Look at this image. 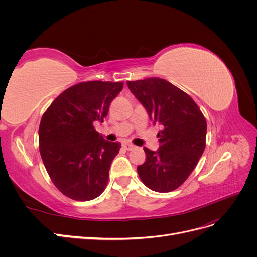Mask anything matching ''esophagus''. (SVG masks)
<instances>
[{
    "mask_svg": "<svg viewBox=\"0 0 257 257\" xmlns=\"http://www.w3.org/2000/svg\"><path fill=\"white\" fill-rule=\"evenodd\" d=\"M123 148L125 150H128V151H131V150H133L134 148H135V146H133V145H131V144H127V143H125V144H123Z\"/></svg>",
    "mask_w": 257,
    "mask_h": 257,
    "instance_id": "esophagus-1",
    "label": "esophagus"
}]
</instances>
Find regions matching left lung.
Here are the masks:
<instances>
[{
	"label": "left lung",
	"mask_w": 257,
	"mask_h": 257,
	"mask_svg": "<svg viewBox=\"0 0 257 257\" xmlns=\"http://www.w3.org/2000/svg\"><path fill=\"white\" fill-rule=\"evenodd\" d=\"M128 89L162 130L157 151L144 148L146 162L137 167L150 190L167 193L179 188L196 167L206 147L207 122L190 95L165 79L127 81Z\"/></svg>",
	"instance_id": "obj_1"
}]
</instances>
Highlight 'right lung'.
<instances>
[{"label":"right lung","instance_id":"add662e5","mask_svg":"<svg viewBox=\"0 0 257 257\" xmlns=\"http://www.w3.org/2000/svg\"><path fill=\"white\" fill-rule=\"evenodd\" d=\"M123 82L88 81L53 100L38 130L40 152L53 184L74 200L94 199L105 190L121 144L105 141L94 124L104 122Z\"/></svg>","mask_w":257,"mask_h":257}]
</instances>
